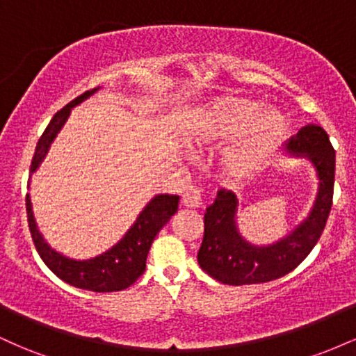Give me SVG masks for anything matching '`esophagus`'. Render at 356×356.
Instances as JSON below:
<instances>
[{"mask_svg": "<svg viewBox=\"0 0 356 356\" xmlns=\"http://www.w3.org/2000/svg\"><path fill=\"white\" fill-rule=\"evenodd\" d=\"M202 204V192L199 187H189L182 194V206L187 209H195Z\"/></svg>", "mask_w": 356, "mask_h": 356, "instance_id": "esophagus-1", "label": "esophagus"}]
</instances>
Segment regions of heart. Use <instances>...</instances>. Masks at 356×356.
Instances as JSON below:
<instances>
[{
    "instance_id": "obj_1",
    "label": "heart",
    "mask_w": 356,
    "mask_h": 356,
    "mask_svg": "<svg viewBox=\"0 0 356 356\" xmlns=\"http://www.w3.org/2000/svg\"><path fill=\"white\" fill-rule=\"evenodd\" d=\"M257 113L259 105L254 102L238 99L216 102L209 112L212 132L219 137L238 134L248 129L256 120ZM284 132L286 122L280 113H264L234 145L222 154V167L232 177H249L259 172L276 150Z\"/></svg>"
}]
</instances>
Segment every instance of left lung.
I'll list each match as a JSON object with an SVG mask.
<instances>
[{
	"instance_id": "obj_1",
	"label": "left lung",
	"mask_w": 356,
	"mask_h": 356,
	"mask_svg": "<svg viewBox=\"0 0 356 356\" xmlns=\"http://www.w3.org/2000/svg\"><path fill=\"white\" fill-rule=\"evenodd\" d=\"M288 152L306 157L316 169L320 184L308 218L275 244L254 246L239 234L236 226V194L218 191V197L204 214V239L197 261L219 283L243 286L277 280L291 273L320 239L333 204L334 149L323 127L309 124L291 137Z\"/></svg>"
}]
</instances>
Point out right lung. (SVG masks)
I'll use <instances>...</instances> for the list:
<instances>
[{"label":"right lung","instance_id":"add662e5","mask_svg":"<svg viewBox=\"0 0 356 356\" xmlns=\"http://www.w3.org/2000/svg\"><path fill=\"white\" fill-rule=\"evenodd\" d=\"M97 92V88L88 90L83 95L76 97L70 104L65 105L63 108L53 115V118L44 129L43 136L40 137L36 144L33 161L30 167L31 174L38 169L43 162L44 155L50 149L51 142L55 140L56 134L60 132L61 127L67 122L70 110L75 105L87 100L90 95ZM179 207V195L159 194L144 207V211L138 214V218L134 226L127 231V234L122 238L112 249H108L104 254L92 257L87 261H76L65 257L55 249H51L44 243L43 236L40 234L36 227L33 211H31L30 194H26V214H28V226H30L31 238H33L35 248L38 251L43 263L55 273L60 280L65 283L75 286V288L87 289V291L95 293H112L122 291V289L132 286L136 281L144 275L145 261L149 249L152 246L155 236L159 231L169 222V219L177 212Z\"/></svg>","mask_w":356,"mask_h":356}]
</instances>
